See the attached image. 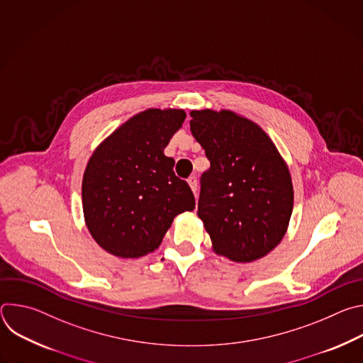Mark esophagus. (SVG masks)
<instances>
[{"mask_svg":"<svg viewBox=\"0 0 363 363\" xmlns=\"http://www.w3.org/2000/svg\"><path fill=\"white\" fill-rule=\"evenodd\" d=\"M188 185H189L191 191L196 195V191H198V181H196V178H189L188 179Z\"/></svg>","mask_w":363,"mask_h":363,"instance_id":"obj_1","label":"esophagus"}]
</instances>
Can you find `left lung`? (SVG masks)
<instances>
[{"label":"left lung","instance_id":"obj_1","mask_svg":"<svg viewBox=\"0 0 363 363\" xmlns=\"http://www.w3.org/2000/svg\"><path fill=\"white\" fill-rule=\"evenodd\" d=\"M191 132L210 160L202 174L198 217L213 250L237 263L269 254L293 211L289 167L269 135L233 111H191Z\"/></svg>","mask_w":363,"mask_h":363}]
</instances>
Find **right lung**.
<instances>
[{"instance_id": "obj_1", "label": "right lung", "mask_w": 363, "mask_h": 363, "mask_svg": "<svg viewBox=\"0 0 363 363\" xmlns=\"http://www.w3.org/2000/svg\"><path fill=\"white\" fill-rule=\"evenodd\" d=\"M182 109H146L103 140L84 169L86 227L105 251L138 258L157 250L174 218L195 208L189 185L164 149L182 126Z\"/></svg>"}]
</instances>
